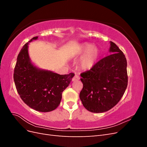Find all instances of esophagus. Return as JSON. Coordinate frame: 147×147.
I'll use <instances>...</instances> for the list:
<instances>
[{"mask_svg":"<svg viewBox=\"0 0 147 147\" xmlns=\"http://www.w3.org/2000/svg\"><path fill=\"white\" fill-rule=\"evenodd\" d=\"M80 77L78 76V75H75V76L74 77V78H72V82H75V81H77V80H80Z\"/></svg>","mask_w":147,"mask_h":147,"instance_id":"1","label":"esophagus"}]
</instances>
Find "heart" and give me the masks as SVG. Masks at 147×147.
Segmentation results:
<instances>
[{
  "instance_id": "heart-1",
  "label": "heart",
  "mask_w": 147,
  "mask_h": 147,
  "mask_svg": "<svg viewBox=\"0 0 147 147\" xmlns=\"http://www.w3.org/2000/svg\"><path fill=\"white\" fill-rule=\"evenodd\" d=\"M80 53L86 55L82 59L80 65L83 70H90L94 67L96 63L99 55V51L91 44L84 43L80 48Z\"/></svg>"
}]
</instances>
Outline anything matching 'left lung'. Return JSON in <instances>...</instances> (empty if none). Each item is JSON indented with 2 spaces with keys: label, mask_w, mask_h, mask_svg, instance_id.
Listing matches in <instances>:
<instances>
[{
  "label": "left lung",
  "mask_w": 147,
  "mask_h": 147,
  "mask_svg": "<svg viewBox=\"0 0 147 147\" xmlns=\"http://www.w3.org/2000/svg\"><path fill=\"white\" fill-rule=\"evenodd\" d=\"M109 51L112 54L80 74L83 87L80 98L84 108L92 113L105 112L113 108L121 99L127 86L125 56L112 42Z\"/></svg>",
  "instance_id": "obj_1"
}]
</instances>
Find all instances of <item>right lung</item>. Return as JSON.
Instances as JSON below:
<instances>
[{"label": "right lung", "mask_w": 147, "mask_h": 147, "mask_svg": "<svg viewBox=\"0 0 147 147\" xmlns=\"http://www.w3.org/2000/svg\"><path fill=\"white\" fill-rule=\"evenodd\" d=\"M26 43L17 57L13 78L16 90L24 103L41 112L55 110L60 104L62 92L74 76V73L59 75L50 70L39 69L31 63Z\"/></svg>", "instance_id": "add662e5"}]
</instances>
